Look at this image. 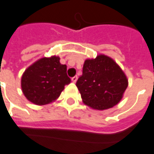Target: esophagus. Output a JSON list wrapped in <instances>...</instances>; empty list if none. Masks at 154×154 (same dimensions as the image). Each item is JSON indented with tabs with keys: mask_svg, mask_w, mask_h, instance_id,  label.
Instances as JSON below:
<instances>
[{
	"mask_svg": "<svg viewBox=\"0 0 154 154\" xmlns=\"http://www.w3.org/2000/svg\"><path fill=\"white\" fill-rule=\"evenodd\" d=\"M77 78H78L77 76H74L73 77H72V82H76L77 80Z\"/></svg>",
	"mask_w": 154,
	"mask_h": 154,
	"instance_id": "obj_1",
	"label": "esophagus"
}]
</instances>
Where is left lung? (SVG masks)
I'll list each match as a JSON object with an SVG mask.
<instances>
[{
    "label": "left lung",
    "instance_id": "8db88e82",
    "mask_svg": "<svg viewBox=\"0 0 154 154\" xmlns=\"http://www.w3.org/2000/svg\"><path fill=\"white\" fill-rule=\"evenodd\" d=\"M76 86L84 103L94 109L103 110L119 103L128 81L111 58L100 54L94 60L85 61L82 75Z\"/></svg>",
    "mask_w": 154,
    "mask_h": 154
}]
</instances>
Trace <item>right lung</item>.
<instances>
[{
	"instance_id": "add662e5",
	"label": "right lung",
	"mask_w": 154,
	"mask_h": 154,
	"mask_svg": "<svg viewBox=\"0 0 154 154\" xmlns=\"http://www.w3.org/2000/svg\"><path fill=\"white\" fill-rule=\"evenodd\" d=\"M71 82L67 75V66L60 58H42L24 72L21 86L25 97L32 103L43 105L56 100L64 86Z\"/></svg>"
}]
</instances>
